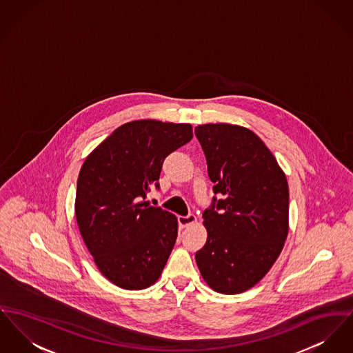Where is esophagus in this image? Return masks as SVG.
<instances>
[{"label":"esophagus","instance_id":"obj_1","mask_svg":"<svg viewBox=\"0 0 353 353\" xmlns=\"http://www.w3.org/2000/svg\"><path fill=\"white\" fill-rule=\"evenodd\" d=\"M197 221V217L194 214L188 216H179V224L181 228H187L190 224H194Z\"/></svg>","mask_w":353,"mask_h":353}]
</instances>
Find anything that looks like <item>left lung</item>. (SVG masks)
<instances>
[{
    "label": "left lung",
    "instance_id": "1",
    "mask_svg": "<svg viewBox=\"0 0 353 353\" xmlns=\"http://www.w3.org/2000/svg\"><path fill=\"white\" fill-rule=\"evenodd\" d=\"M194 134L213 192L223 194L203 213L208 239L196 263L212 290L241 293L268 273L287 240V177L261 139L244 126L199 125Z\"/></svg>",
    "mask_w": 353,
    "mask_h": 353
}]
</instances>
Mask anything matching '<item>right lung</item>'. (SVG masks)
Returning <instances> with one entry per match:
<instances>
[{
	"mask_svg": "<svg viewBox=\"0 0 353 353\" xmlns=\"http://www.w3.org/2000/svg\"><path fill=\"white\" fill-rule=\"evenodd\" d=\"M193 137L192 125L139 120L121 125L83 161L74 212L97 268L128 290L153 285L177 239V219L146 205L166 156Z\"/></svg>",
	"mask_w": 353,
	"mask_h": 353,
	"instance_id": "add662e5",
	"label": "right lung"
}]
</instances>
